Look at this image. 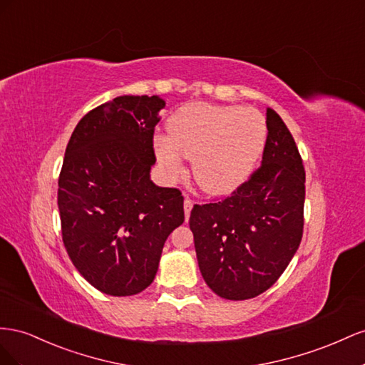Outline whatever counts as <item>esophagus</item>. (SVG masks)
Segmentation results:
<instances>
[{
  "instance_id": "34e87169",
  "label": "esophagus",
  "mask_w": 365,
  "mask_h": 365,
  "mask_svg": "<svg viewBox=\"0 0 365 365\" xmlns=\"http://www.w3.org/2000/svg\"><path fill=\"white\" fill-rule=\"evenodd\" d=\"M192 205H194V202L190 199V197H185L183 210H185V218H186V220H188V218H190V214H191V210H192Z\"/></svg>"
}]
</instances>
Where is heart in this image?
<instances>
[{
  "instance_id": "b5f03b06",
  "label": "heart",
  "mask_w": 365,
  "mask_h": 365,
  "mask_svg": "<svg viewBox=\"0 0 365 365\" xmlns=\"http://www.w3.org/2000/svg\"><path fill=\"white\" fill-rule=\"evenodd\" d=\"M170 136H155L154 151L171 175L192 159L197 185L212 195L231 194L249 179L263 154L267 123L254 107L194 102L168 119Z\"/></svg>"
}]
</instances>
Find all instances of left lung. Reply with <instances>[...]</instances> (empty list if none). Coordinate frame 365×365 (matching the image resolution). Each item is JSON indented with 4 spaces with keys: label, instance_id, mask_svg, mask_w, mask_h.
<instances>
[{
    "label": "left lung",
    "instance_id": "left-lung-1",
    "mask_svg": "<svg viewBox=\"0 0 365 365\" xmlns=\"http://www.w3.org/2000/svg\"><path fill=\"white\" fill-rule=\"evenodd\" d=\"M262 165L222 200L194 205L190 227L206 284L226 299L263 294L284 272L303 237L306 171L286 123L266 110Z\"/></svg>",
    "mask_w": 365,
    "mask_h": 365
}]
</instances>
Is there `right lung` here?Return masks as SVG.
<instances>
[{
	"label": "right lung",
	"instance_id": "1",
	"mask_svg": "<svg viewBox=\"0 0 365 365\" xmlns=\"http://www.w3.org/2000/svg\"><path fill=\"white\" fill-rule=\"evenodd\" d=\"M158 96H119L88 111L67 143L58 180L62 242L88 283L136 295L155 277L166 238L185 222L183 195L150 180Z\"/></svg>",
	"mask_w": 365,
	"mask_h": 365
}]
</instances>
